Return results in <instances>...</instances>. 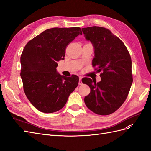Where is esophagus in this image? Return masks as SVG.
Wrapping results in <instances>:
<instances>
[{
	"label": "esophagus",
	"instance_id": "34e87169",
	"mask_svg": "<svg viewBox=\"0 0 151 151\" xmlns=\"http://www.w3.org/2000/svg\"><path fill=\"white\" fill-rule=\"evenodd\" d=\"M82 84H83V82H82V77H79V85H82Z\"/></svg>",
	"mask_w": 151,
	"mask_h": 151
}]
</instances>
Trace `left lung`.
<instances>
[{
	"label": "left lung",
	"mask_w": 151,
	"mask_h": 151,
	"mask_svg": "<svg viewBox=\"0 0 151 151\" xmlns=\"http://www.w3.org/2000/svg\"><path fill=\"white\" fill-rule=\"evenodd\" d=\"M86 39L94 48L93 67L101 72V80L82 79L91 92L84 103L91 111L100 115L116 111L126 100L133 82L130 55L122 41L112 32L99 26L82 29Z\"/></svg>",
	"instance_id": "left-lung-1"
}]
</instances>
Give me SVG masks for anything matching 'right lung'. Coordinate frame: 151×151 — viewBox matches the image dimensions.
I'll use <instances>...</instances> for the list:
<instances>
[{"label":"right lung","instance_id":"obj_1","mask_svg":"<svg viewBox=\"0 0 151 151\" xmlns=\"http://www.w3.org/2000/svg\"><path fill=\"white\" fill-rule=\"evenodd\" d=\"M82 34L79 27L50 28L25 45L20 75L26 97L39 111L51 113L60 110L77 88L78 76H61L56 67L57 62L64 59L68 45Z\"/></svg>","mask_w":151,"mask_h":151}]
</instances>
